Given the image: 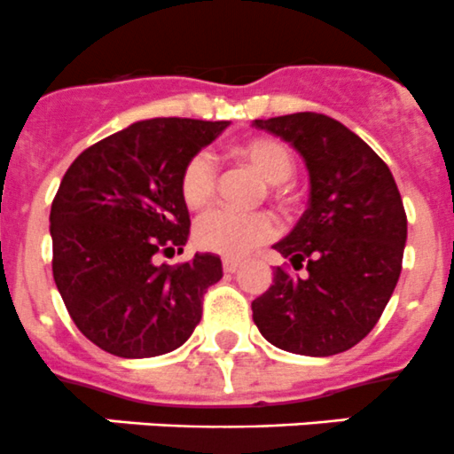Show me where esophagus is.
I'll return each mask as SVG.
<instances>
[{"mask_svg":"<svg viewBox=\"0 0 454 454\" xmlns=\"http://www.w3.org/2000/svg\"><path fill=\"white\" fill-rule=\"evenodd\" d=\"M222 265H223V272L232 274V272H237V270L241 268V261H237V259H223Z\"/></svg>","mask_w":454,"mask_h":454,"instance_id":"esophagus-1","label":"esophagus"}]
</instances>
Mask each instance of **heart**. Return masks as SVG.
I'll use <instances>...</instances> for the list:
<instances>
[{
  "mask_svg": "<svg viewBox=\"0 0 454 454\" xmlns=\"http://www.w3.org/2000/svg\"><path fill=\"white\" fill-rule=\"evenodd\" d=\"M235 155L254 168L270 184H283L294 173V158L283 142L253 138L235 146ZM180 191L189 208H206L217 193V167L208 153H195L186 160L180 176ZM278 232L277 219L265 210L235 213L210 210L195 226V241L201 250L228 256H246Z\"/></svg>",
  "mask_w": 454,
  "mask_h": 454,
  "instance_id": "obj_1",
  "label": "heart"
}]
</instances>
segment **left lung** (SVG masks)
<instances>
[{
	"mask_svg": "<svg viewBox=\"0 0 454 454\" xmlns=\"http://www.w3.org/2000/svg\"><path fill=\"white\" fill-rule=\"evenodd\" d=\"M290 142L309 171V204L274 250L305 277L274 270L253 301L261 336L299 356H333L375 327L402 272L406 213L387 164L363 138L325 114L254 121Z\"/></svg>",
	"mask_w": 454,
	"mask_h": 454,
	"instance_id": "obj_1",
	"label": "left lung"
}]
</instances>
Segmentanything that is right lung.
<instances>
[{
  "label": "right lung",
  "instance_id": "1",
  "mask_svg": "<svg viewBox=\"0 0 454 454\" xmlns=\"http://www.w3.org/2000/svg\"><path fill=\"white\" fill-rule=\"evenodd\" d=\"M228 125L134 122L85 149L63 176L50 210L54 283L81 333L107 354L153 358L184 345L198 327L222 259H155L184 248L191 217L182 168Z\"/></svg>",
  "mask_w": 454,
  "mask_h": 454
}]
</instances>
